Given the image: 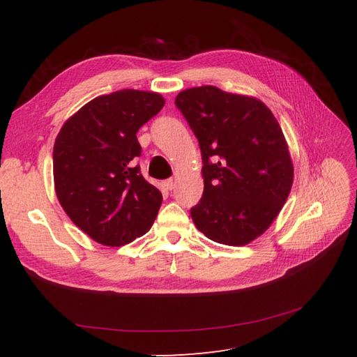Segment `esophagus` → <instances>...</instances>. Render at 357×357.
<instances>
[{
    "label": "esophagus",
    "mask_w": 357,
    "mask_h": 357,
    "mask_svg": "<svg viewBox=\"0 0 357 357\" xmlns=\"http://www.w3.org/2000/svg\"><path fill=\"white\" fill-rule=\"evenodd\" d=\"M164 187H165V190H173L174 179H167V181H164Z\"/></svg>",
    "instance_id": "obj_1"
}]
</instances>
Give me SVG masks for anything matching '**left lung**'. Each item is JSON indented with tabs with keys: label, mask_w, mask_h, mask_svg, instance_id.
I'll return each instance as SVG.
<instances>
[{
	"label": "left lung",
	"mask_w": 357,
	"mask_h": 357,
	"mask_svg": "<svg viewBox=\"0 0 357 357\" xmlns=\"http://www.w3.org/2000/svg\"><path fill=\"white\" fill-rule=\"evenodd\" d=\"M174 104L204 162V193L190 210L196 229L219 244H250L275 221L293 185L282 128L257 98L215 86L183 90Z\"/></svg>",
	"instance_id": "obj_1"
}]
</instances>
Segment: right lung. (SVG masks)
<instances>
[{
  "instance_id": "1",
  "label": "right lung",
  "mask_w": 357,
  "mask_h": 357,
  "mask_svg": "<svg viewBox=\"0 0 357 357\" xmlns=\"http://www.w3.org/2000/svg\"><path fill=\"white\" fill-rule=\"evenodd\" d=\"M155 92L124 89L101 95L66 121L53 146V181L73 224L102 245L146 234L162 195L135 165L139 128L164 107Z\"/></svg>"
}]
</instances>
